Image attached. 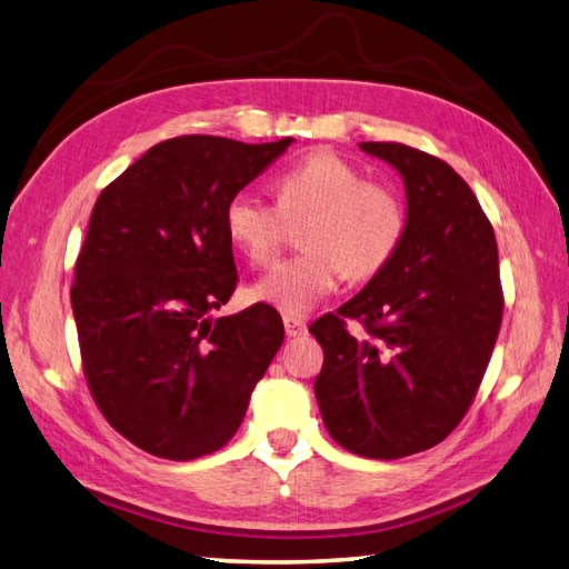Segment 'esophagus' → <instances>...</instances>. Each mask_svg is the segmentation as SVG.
Segmentation results:
<instances>
[{
  "instance_id": "1",
  "label": "esophagus",
  "mask_w": 569,
  "mask_h": 569,
  "mask_svg": "<svg viewBox=\"0 0 569 569\" xmlns=\"http://www.w3.org/2000/svg\"><path fill=\"white\" fill-rule=\"evenodd\" d=\"M284 331H287V337H302V335H307V325H305V319H299V317H284Z\"/></svg>"
}]
</instances>
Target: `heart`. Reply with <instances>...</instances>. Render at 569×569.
<instances>
[{
  "instance_id": "heart-1",
  "label": "heart",
  "mask_w": 569,
  "mask_h": 569,
  "mask_svg": "<svg viewBox=\"0 0 569 569\" xmlns=\"http://www.w3.org/2000/svg\"><path fill=\"white\" fill-rule=\"evenodd\" d=\"M277 208L254 192H234L224 206V232L252 264L270 262L284 222H302L299 252L274 264L250 289L254 302L302 317L337 289L341 274L369 280L399 250L406 216L389 188L331 151H317L274 180Z\"/></svg>"
}]
</instances>
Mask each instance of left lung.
<instances>
[{
  "mask_svg": "<svg viewBox=\"0 0 569 569\" xmlns=\"http://www.w3.org/2000/svg\"><path fill=\"white\" fill-rule=\"evenodd\" d=\"M401 176L406 228L389 264L309 331L325 349L315 396L329 436L363 458L393 460L453 431L496 347L498 244L456 170L403 143H359ZM359 318L369 340L351 338Z\"/></svg>",
  "mask_w": 569,
  "mask_h": 569,
  "instance_id": "1",
  "label": "left lung"
}]
</instances>
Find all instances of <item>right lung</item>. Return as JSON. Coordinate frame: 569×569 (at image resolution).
Wrapping results in <instances>:
<instances>
[{"label":"right lung","mask_w":569,"mask_h":569,"mask_svg":"<svg viewBox=\"0 0 569 569\" xmlns=\"http://www.w3.org/2000/svg\"><path fill=\"white\" fill-rule=\"evenodd\" d=\"M292 143L170 138L96 200L71 287L83 373L106 421L146 453H216L282 347L277 309H212L238 284L224 206Z\"/></svg>","instance_id":"obj_1"}]
</instances>
